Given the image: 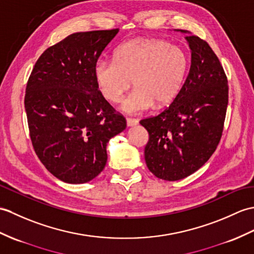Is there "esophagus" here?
Here are the masks:
<instances>
[{"label": "esophagus", "instance_id": "34e87169", "mask_svg": "<svg viewBox=\"0 0 254 254\" xmlns=\"http://www.w3.org/2000/svg\"><path fill=\"white\" fill-rule=\"evenodd\" d=\"M137 125H138V121L136 119H132V118H127V126L128 127H135V126H137Z\"/></svg>", "mask_w": 254, "mask_h": 254}]
</instances>
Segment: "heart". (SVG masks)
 Masks as SVG:
<instances>
[{
    "label": "heart",
    "instance_id": "heart-1",
    "mask_svg": "<svg viewBox=\"0 0 254 254\" xmlns=\"http://www.w3.org/2000/svg\"><path fill=\"white\" fill-rule=\"evenodd\" d=\"M190 60L180 46L157 39H135L120 45L115 60L99 58L94 78L102 95L119 103L134 82V91L122 104L127 114H140L152 106H166L184 84Z\"/></svg>",
    "mask_w": 254,
    "mask_h": 254
}]
</instances>
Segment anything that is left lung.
Listing matches in <instances>:
<instances>
[{
  "label": "left lung",
  "instance_id": "obj_1",
  "mask_svg": "<svg viewBox=\"0 0 254 254\" xmlns=\"http://www.w3.org/2000/svg\"><path fill=\"white\" fill-rule=\"evenodd\" d=\"M190 69L179 95L160 115L139 123L149 134L145 161L164 181H179L196 172L215 151L228 104L227 78L205 41L186 30Z\"/></svg>",
  "mask_w": 254,
  "mask_h": 254
}]
</instances>
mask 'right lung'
I'll return each instance as SVG.
<instances>
[{
    "label": "right lung",
    "mask_w": 254,
    "mask_h": 254,
    "mask_svg": "<svg viewBox=\"0 0 254 254\" xmlns=\"http://www.w3.org/2000/svg\"><path fill=\"white\" fill-rule=\"evenodd\" d=\"M118 32L68 35L40 56L28 80L25 109L34 151L64 183L95 179L107 162L108 141L127 127L94 78V64Z\"/></svg>",
    "instance_id": "right-lung-1"
}]
</instances>
